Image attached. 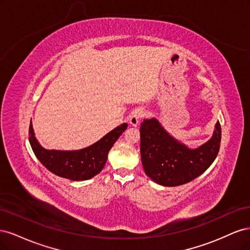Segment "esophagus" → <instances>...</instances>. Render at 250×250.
<instances>
[{
  "label": "esophagus",
  "instance_id": "obj_1",
  "mask_svg": "<svg viewBox=\"0 0 250 250\" xmlns=\"http://www.w3.org/2000/svg\"><path fill=\"white\" fill-rule=\"evenodd\" d=\"M144 116H145V111H144L143 108H137V109H134V110L131 112V115H130V119H129L130 124H131L132 126H137V125L140 123L141 119H142Z\"/></svg>",
  "mask_w": 250,
  "mask_h": 250
}]
</instances>
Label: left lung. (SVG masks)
I'll return each mask as SVG.
<instances>
[{
    "mask_svg": "<svg viewBox=\"0 0 250 250\" xmlns=\"http://www.w3.org/2000/svg\"><path fill=\"white\" fill-rule=\"evenodd\" d=\"M142 165L147 175L165 187L185 185L206 171L220 149L221 126L217 122L213 138L191 150L165 131L155 119L140 127Z\"/></svg>",
    "mask_w": 250,
    "mask_h": 250,
    "instance_id": "left-lung-1",
    "label": "left lung"
}]
</instances>
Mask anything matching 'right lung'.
I'll list each match as a JSON object with an SVG mask.
<instances>
[{"mask_svg": "<svg viewBox=\"0 0 250 250\" xmlns=\"http://www.w3.org/2000/svg\"><path fill=\"white\" fill-rule=\"evenodd\" d=\"M127 128L124 123L108 132L100 141L85 149L76 151L47 150L36 141L30 123L29 142L35 156L50 172L72 180H86L94 177L103 169L107 154L113 144Z\"/></svg>", "mask_w": 250, "mask_h": 250, "instance_id": "right-lung-1", "label": "right lung"}]
</instances>
